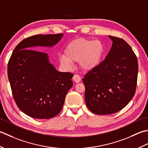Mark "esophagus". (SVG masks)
Wrapping results in <instances>:
<instances>
[{
    "label": "esophagus",
    "mask_w": 148,
    "mask_h": 148,
    "mask_svg": "<svg viewBox=\"0 0 148 148\" xmlns=\"http://www.w3.org/2000/svg\"><path fill=\"white\" fill-rule=\"evenodd\" d=\"M73 80L76 83H78V82H80L81 77H80L78 75L75 74V75H74V76L73 77Z\"/></svg>",
    "instance_id": "obj_1"
}]
</instances>
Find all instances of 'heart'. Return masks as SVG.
I'll return each instance as SVG.
<instances>
[{
  "label": "heart",
  "instance_id": "heart-1",
  "mask_svg": "<svg viewBox=\"0 0 148 148\" xmlns=\"http://www.w3.org/2000/svg\"><path fill=\"white\" fill-rule=\"evenodd\" d=\"M103 53L104 47L100 41L78 38L66 45L60 62L67 68L78 62L81 68L89 71L100 64Z\"/></svg>",
  "mask_w": 148,
  "mask_h": 148
}]
</instances>
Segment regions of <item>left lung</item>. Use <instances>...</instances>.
I'll list each match as a JSON object with an SVG mask.
<instances>
[{
  "label": "left lung",
  "instance_id": "left-lung-1",
  "mask_svg": "<svg viewBox=\"0 0 148 148\" xmlns=\"http://www.w3.org/2000/svg\"><path fill=\"white\" fill-rule=\"evenodd\" d=\"M112 47L104 61L82 79L87 108L98 115L116 113L126 107L136 91L138 61L121 38L108 36Z\"/></svg>",
  "mask_w": 148,
  "mask_h": 148
}]
</instances>
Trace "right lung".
Wrapping results in <instances>:
<instances>
[{
  "label": "right lung",
  "mask_w": 148,
  "mask_h": 148,
  "mask_svg": "<svg viewBox=\"0 0 148 148\" xmlns=\"http://www.w3.org/2000/svg\"><path fill=\"white\" fill-rule=\"evenodd\" d=\"M57 34H38L24 39L9 60L8 75L15 103L23 112L37 119H50L62 110L73 75L59 72L51 64L47 53L32 50L52 47L62 38Z\"/></svg>",
  "instance_id": "add662e5"
}]
</instances>
